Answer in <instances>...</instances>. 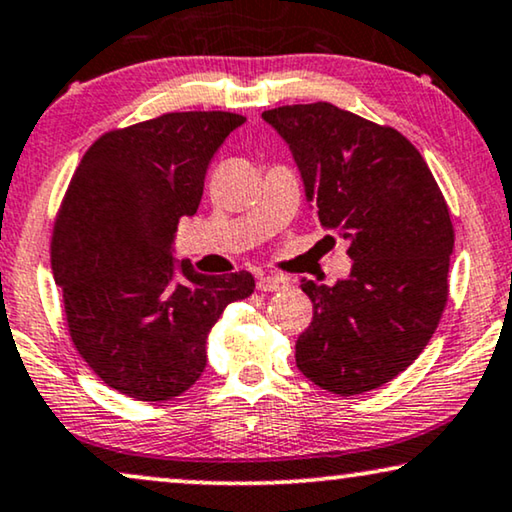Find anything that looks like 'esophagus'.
I'll use <instances>...</instances> for the list:
<instances>
[{
  "instance_id": "esophagus-1",
  "label": "esophagus",
  "mask_w": 512,
  "mask_h": 512,
  "mask_svg": "<svg viewBox=\"0 0 512 512\" xmlns=\"http://www.w3.org/2000/svg\"><path fill=\"white\" fill-rule=\"evenodd\" d=\"M290 287V280L283 276H262L257 280V290L259 292H280Z\"/></svg>"
}]
</instances>
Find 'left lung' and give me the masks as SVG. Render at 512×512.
I'll return each mask as SVG.
<instances>
[{
	"label": "left lung",
	"instance_id": "1",
	"mask_svg": "<svg viewBox=\"0 0 512 512\" xmlns=\"http://www.w3.org/2000/svg\"><path fill=\"white\" fill-rule=\"evenodd\" d=\"M262 118L283 136L325 229L348 241L352 271L334 285L304 280L313 320L297 366L338 397L390 383L420 357L448 304L455 229L413 143L329 102Z\"/></svg>",
	"mask_w": 512,
	"mask_h": 512
}]
</instances>
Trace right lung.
<instances>
[{
  "label": "right lung",
  "instance_id": "add662e5",
  "mask_svg": "<svg viewBox=\"0 0 512 512\" xmlns=\"http://www.w3.org/2000/svg\"><path fill=\"white\" fill-rule=\"evenodd\" d=\"M243 120L183 111L111 129L64 192L50 264L69 336L125 397L167 401L190 390L206 369L208 331L255 290L253 273L204 276L171 255L178 220L197 213L208 164Z\"/></svg>",
  "mask_w": 512,
  "mask_h": 512
}]
</instances>
